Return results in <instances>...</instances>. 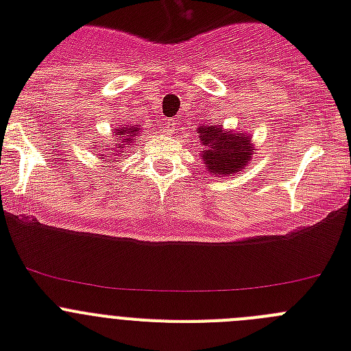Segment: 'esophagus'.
Listing matches in <instances>:
<instances>
[{"instance_id": "esophagus-1", "label": "esophagus", "mask_w": 351, "mask_h": 351, "mask_svg": "<svg viewBox=\"0 0 351 351\" xmlns=\"http://www.w3.org/2000/svg\"><path fill=\"white\" fill-rule=\"evenodd\" d=\"M178 121L176 119H167L165 121V125H163V130H165L167 135H173L176 133V130H178Z\"/></svg>"}]
</instances>
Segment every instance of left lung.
Returning <instances> with one entry per match:
<instances>
[{"mask_svg":"<svg viewBox=\"0 0 351 351\" xmlns=\"http://www.w3.org/2000/svg\"><path fill=\"white\" fill-rule=\"evenodd\" d=\"M198 142L202 144L200 161L214 178H226L243 172L253 160L255 144L250 133H235L223 125H200Z\"/></svg>","mask_w":351,"mask_h":351,"instance_id":"obj_1","label":"left lung"}]
</instances>
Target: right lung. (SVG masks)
Segmentation results:
<instances>
[{
	"label": "right lung",
	"mask_w": 351,
	"mask_h": 351,
	"mask_svg": "<svg viewBox=\"0 0 351 351\" xmlns=\"http://www.w3.org/2000/svg\"><path fill=\"white\" fill-rule=\"evenodd\" d=\"M141 126L142 125H133V126H117V128L112 130V138L114 142H117L116 145H96L95 151H100V149H105V151H110V161H117L121 160V154L125 153L126 149L133 147L135 145V141H137V135L141 133ZM101 160H105V154H101Z\"/></svg>",
	"instance_id": "1"
}]
</instances>
